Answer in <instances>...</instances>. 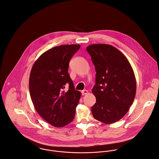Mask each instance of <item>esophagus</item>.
Segmentation results:
<instances>
[{"mask_svg": "<svg viewBox=\"0 0 159 159\" xmlns=\"http://www.w3.org/2000/svg\"><path fill=\"white\" fill-rule=\"evenodd\" d=\"M82 93L83 95H87V94L89 93V92H88V90H82Z\"/></svg>", "mask_w": 159, "mask_h": 159, "instance_id": "obj_1", "label": "esophagus"}]
</instances>
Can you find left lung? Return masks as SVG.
Wrapping results in <instances>:
<instances>
[{"mask_svg":"<svg viewBox=\"0 0 159 159\" xmlns=\"http://www.w3.org/2000/svg\"><path fill=\"white\" fill-rule=\"evenodd\" d=\"M86 49L96 72L92 89L96 99L92 107L93 116L104 124L115 123L127 114L134 101V71L124 55L112 45L93 44Z\"/></svg>","mask_w":159,"mask_h":159,"instance_id":"left-lung-1","label":"left lung"}]
</instances>
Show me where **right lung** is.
<instances>
[{"mask_svg":"<svg viewBox=\"0 0 159 159\" xmlns=\"http://www.w3.org/2000/svg\"><path fill=\"white\" fill-rule=\"evenodd\" d=\"M80 45L53 47L42 54L32 66L30 92L37 113L48 124L63 127L70 123L81 93L75 90L68 73L69 63ZM66 83L69 90L63 89Z\"/></svg>","mask_w":159,"mask_h":159,"instance_id":"right-lung-1","label":"right lung"}]
</instances>
